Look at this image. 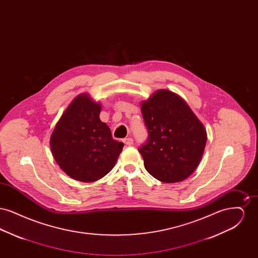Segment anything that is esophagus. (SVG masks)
<instances>
[{
  "label": "esophagus",
  "instance_id": "1",
  "mask_svg": "<svg viewBox=\"0 0 258 258\" xmlns=\"http://www.w3.org/2000/svg\"><path fill=\"white\" fill-rule=\"evenodd\" d=\"M123 142L125 144V145H127V146H132V145L134 144V139H133V138H131V137L123 138Z\"/></svg>",
  "mask_w": 258,
  "mask_h": 258
}]
</instances>
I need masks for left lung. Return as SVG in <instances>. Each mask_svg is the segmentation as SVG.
<instances>
[{"label":"left lung","instance_id":"8db88e82","mask_svg":"<svg viewBox=\"0 0 258 258\" xmlns=\"http://www.w3.org/2000/svg\"><path fill=\"white\" fill-rule=\"evenodd\" d=\"M148 138L138 151L144 166L163 183L181 182L197 169L207 141L204 125L184 99L167 90L141 105Z\"/></svg>","mask_w":258,"mask_h":258}]
</instances>
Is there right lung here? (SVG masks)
Returning <instances> with one entry per match:
<instances>
[{
	"label": "right lung",
	"mask_w": 258,
	"mask_h": 258,
	"mask_svg": "<svg viewBox=\"0 0 258 258\" xmlns=\"http://www.w3.org/2000/svg\"><path fill=\"white\" fill-rule=\"evenodd\" d=\"M100 104L80 95L64 111L50 139L53 157L70 177L94 182L114 167L123 142L112 138L110 128L99 120Z\"/></svg>",
	"instance_id": "1"
}]
</instances>
